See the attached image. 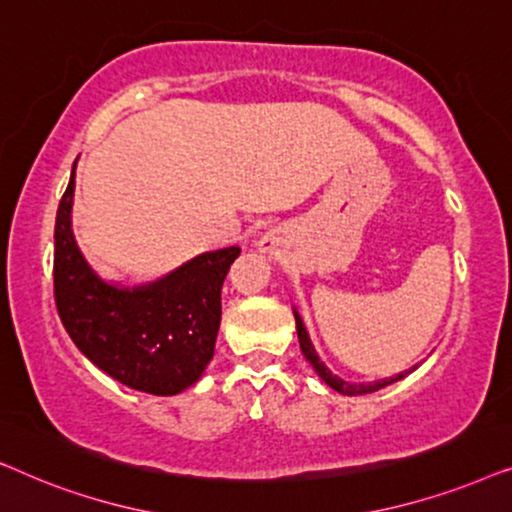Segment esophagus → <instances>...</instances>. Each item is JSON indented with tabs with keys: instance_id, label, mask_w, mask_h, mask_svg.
Segmentation results:
<instances>
[{
	"instance_id": "obj_1",
	"label": "esophagus",
	"mask_w": 512,
	"mask_h": 512,
	"mask_svg": "<svg viewBox=\"0 0 512 512\" xmlns=\"http://www.w3.org/2000/svg\"><path fill=\"white\" fill-rule=\"evenodd\" d=\"M263 249H268V242H263Z\"/></svg>"
}]
</instances>
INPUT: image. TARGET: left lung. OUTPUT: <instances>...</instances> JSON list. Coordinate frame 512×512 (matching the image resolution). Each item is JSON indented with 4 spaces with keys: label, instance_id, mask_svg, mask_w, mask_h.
I'll list each match as a JSON object with an SVG mask.
<instances>
[{
    "label": "left lung",
    "instance_id": "left-lung-1",
    "mask_svg": "<svg viewBox=\"0 0 512 512\" xmlns=\"http://www.w3.org/2000/svg\"><path fill=\"white\" fill-rule=\"evenodd\" d=\"M293 317H296V331H298L300 352H303L305 359L310 361V366H312L314 370H317V375L321 377V380H324L331 389L338 391V394H345V396L373 394V391H377V389H384V387H389V384H394V382H398V380H403V377L410 373V370H405V373H398L396 377H387V380H377V382H368V384H354V382L342 380V377L333 375L331 370L326 368V363L319 359L317 349H314V345H312L310 333H307V328H305V324H303V319H300L298 310H293ZM415 368H417V366H415ZM415 368H412V370H415Z\"/></svg>",
    "mask_w": 512,
    "mask_h": 512
}]
</instances>
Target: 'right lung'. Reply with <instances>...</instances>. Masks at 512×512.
I'll list each match as a JSON object with an SVG mask.
<instances>
[{
  "instance_id": "obj_1",
  "label": "right lung",
  "mask_w": 512,
  "mask_h": 512,
  "mask_svg": "<svg viewBox=\"0 0 512 512\" xmlns=\"http://www.w3.org/2000/svg\"><path fill=\"white\" fill-rule=\"evenodd\" d=\"M74 167L55 216L53 282L62 324L81 354L125 387L181 394L212 361L221 286L240 247L205 251L156 282H107L76 244Z\"/></svg>"
}]
</instances>
